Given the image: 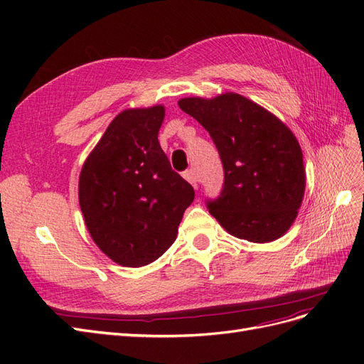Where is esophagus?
I'll use <instances>...</instances> for the list:
<instances>
[{
	"instance_id": "34e87169",
	"label": "esophagus",
	"mask_w": 364,
	"mask_h": 364,
	"mask_svg": "<svg viewBox=\"0 0 364 364\" xmlns=\"http://www.w3.org/2000/svg\"><path fill=\"white\" fill-rule=\"evenodd\" d=\"M183 178L188 181L194 188H197V176H196V173H194V170H186L185 173H183Z\"/></svg>"
}]
</instances>
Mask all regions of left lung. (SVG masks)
<instances>
[{
  "label": "left lung",
  "mask_w": 364,
  "mask_h": 364,
  "mask_svg": "<svg viewBox=\"0 0 364 364\" xmlns=\"http://www.w3.org/2000/svg\"><path fill=\"white\" fill-rule=\"evenodd\" d=\"M179 107L209 132L223 162V190L206 202L211 215L230 235L252 243L282 237L305 193L302 150L293 132L235 92L181 98Z\"/></svg>",
  "instance_id": "left-lung-1"
}]
</instances>
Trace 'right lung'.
<instances>
[{
	"instance_id": "right-lung-1",
	"label": "right lung",
	"mask_w": 364,
	"mask_h": 364,
	"mask_svg": "<svg viewBox=\"0 0 364 364\" xmlns=\"http://www.w3.org/2000/svg\"><path fill=\"white\" fill-rule=\"evenodd\" d=\"M164 117L162 105L118 114L80 171L85 225L105 255L124 267L158 259L194 200L193 186L159 146Z\"/></svg>"
}]
</instances>
